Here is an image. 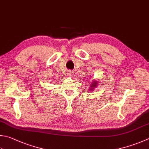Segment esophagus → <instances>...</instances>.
<instances>
[{"mask_svg": "<svg viewBox=\"0 0 149 149\" xmlns=\"http://www.w3.org/2000/svg\"><path fill=\"white\" fill-rule=\"evenodd\" d=\"M67 76H68L69 77H71L72 76V71H69L68 72H67Z\"/></svg>", "mask_w": 149, "mask_h": 149, "instance_id": "34e87169", "label": "esophagus"}]
</instances>
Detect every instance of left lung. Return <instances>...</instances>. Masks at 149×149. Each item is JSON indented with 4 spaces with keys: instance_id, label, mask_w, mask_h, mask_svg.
<instances>
[{
    "instance_id": "1",
    "label": "left lung",
    "mask_w": 149,
    "mask_h": 149,
    "mask_svg": "<svg viewBox=\"0 0 149 149\" xmlns=\"http://www.w3.org/2000/svg\"><path fill=\"white\" fill-rule=\"evenodd\" d=\"M97 82H96V81H93V82L91 83V88H90V89H93L95 88V87L97 86Z\"/></svg>"
}]
</instances>
